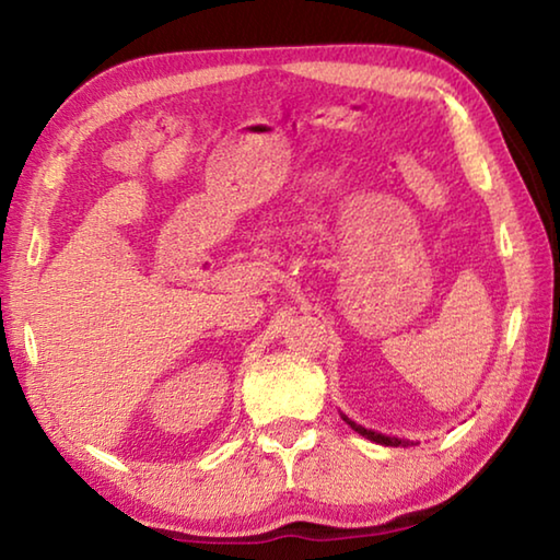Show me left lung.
I'll use <instances>...</instances> for the list:
<instances>
[{"label":"left lung","instance_id":"left-lung-1","mask_svg":"<svg viewBox=\"0 0 560 560\" xmlns=\"http://www.w3.org/2000/svg\"><path fill=\"white\" fill-rule=\"evenodd\" d=\"M343 420L350 424V428H353L358 434H363L365 440H371V442H377V444H385V447H400V444H407L405 440H397V438H387V434H381V432H373V430H365L363 424H355L353 420H348V417L343 415Z\"/></svg>","mask_w":560,"mask_h":560}]
</instances>
